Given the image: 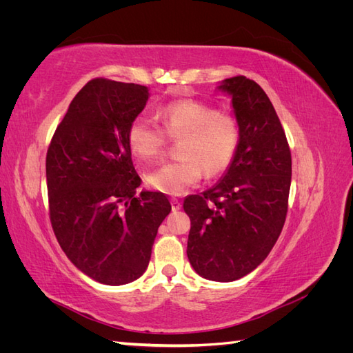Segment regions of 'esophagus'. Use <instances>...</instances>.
<instances>
[{
    "mask_svg": "<svg viewBox=\"0 0 353 353\" xmlns=\"http://www.w3.org/2000/svg\"><path fill=\"white\" fill-rule=\"evenodd\" d=\"M170 205H172V210H174V212L179 210V209H181V206H183V205H181V201H179V200H176V199H172V200H170Z\"/></svg>",
    "mask_w": 353,
    "mask_h": 353,
    "instance_id": "obj_1",
    "label": "esophagus"
}]
</instances>
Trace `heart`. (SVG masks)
I'll return each mask as SVG.
<instances>
[{
  "label": "heart",
  "instance_id": "obj_1",
  "mask_svg": "<svg viewBox=\"0 0 353 353\" xmlns=\"http://www.w3.org/2000/svg\"><path fill=\"white\" fill-rule=\"evenodd\" d=\"M160 117L163 130L144 116L135 117L128 128V145L143 162L163 153L165 132L172 140H183L178 148L181 159L159 166L147 176L148 184L160 193L184 194L200 183L205 170L216 176L232 163L240 144V126L232 114L219 113L201 101L178 100L163 105Z\"/></svg>",
  "mask_w": 353,
  "mask_h": 353
}]
</instances>
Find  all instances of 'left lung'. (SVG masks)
<instances>
[{
	"mask_svg": "<svg viewBox=\"0 0 353 353\" xmlns=\"http://www.w3.org/2000/svg\"><path fill=\"white\" fill-rule=\"evenodd\" d=\"M231 97L240 144L218 183L184 200L187 256L203 279L236 281L266 259L279 240L292 184V156L268 95L245 77L216 87Z\"/></svg>",
	"mask_w": 353,
	"mask_h": 353,
	"instance_id": "obj_1",
	"label": "left lung"
}]
</instances>
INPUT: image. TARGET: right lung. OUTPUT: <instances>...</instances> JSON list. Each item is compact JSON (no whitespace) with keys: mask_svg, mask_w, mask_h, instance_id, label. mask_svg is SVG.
Returning <instances> with one entry per match:
<instances>
[{"mask_svg":"<svg viewBox=\"0 0 353 353\" xmlns=\"http://www.w3.org/2000/svg\"><path fill=\"white\" fill-rule=\"evenodd\" d=\"M150 97L147 87L92 79L74 95L47 153L50 219L63 252L90 279L132 283L145 272L159 225L169 215L163 193L143 190L128 128Z\"/></svg>","mask_w":353,"mask_h":353,"instance_id":"add662e5","label":"right lung"}]
</instances>
